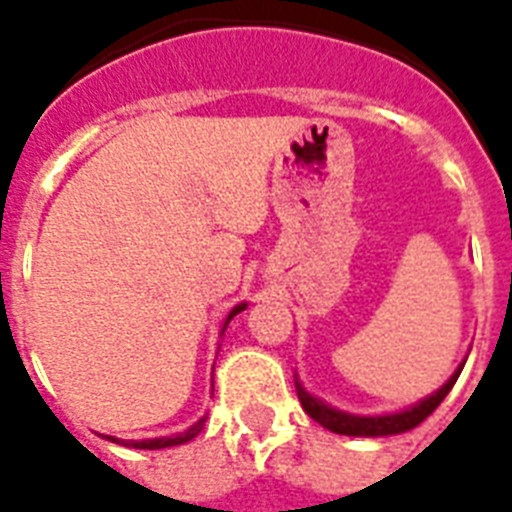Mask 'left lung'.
Returning a JSON list of instances; mask_svg holds the SVG:
<instances>
[{"mask_svg": "<svg viewBox=\"0 0 512 512\" xmlns=\"http://www.w3.org/2000/svg\"><path fill=\"white\" fill-rule=\"evenodd\" d=\"M462 368L456 370L451 381L446 386H440L438 392L427 400H421L419 405H413L408 411L403 413H389V416H349V413H341L325 405L317 397H311L303 389V386L295 381V389H298V400L303 405V411L311 416L314 421H319L322 427L330 429V432H338V435H354V438H381V435H400V432H408V429L419 427L421 421L427 419L429 413L435 411L446 395L451 392V386L456 384V378H459Z\"/></svg>", "mask_w": 512, "mask_h": 512, "instance_id": "left-lung-1", "label": "left lung"}]
</instances>
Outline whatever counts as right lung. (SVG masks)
Here are the masks:
<instances>
[{"mask_svg": "<svg viewBox=\"0 0 512 512\" xmlns=\"http://www.w3.org/2000/svg\"><path fill=\"white\" fill-rule=\"evenodd\" d=\"M244 303H241V306H236L233 308V311H230V317H228V322L233 317H236V314H241V311H244ZM228 322H225V325H228ZM204 421H206V416L201 421H198V424H193V427L187 429V432H182V435H177V438H155V440H136V443H131V446L134 448H169V446H179V443H187V440H193L195 435H198V432H201V429H204ZM109 440H115V438H109ZM117 443V440H115Z\"/></svg>", "mask_w": 512, "mask_h": 512, "instance_id": "obj_1", "label": "right lung"}]
</instances>
